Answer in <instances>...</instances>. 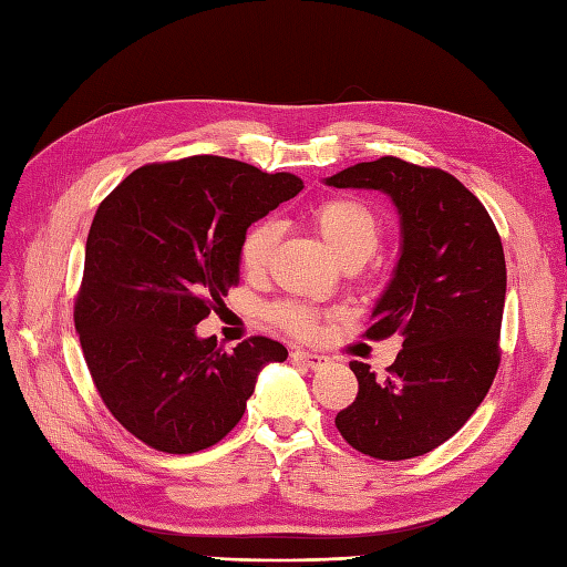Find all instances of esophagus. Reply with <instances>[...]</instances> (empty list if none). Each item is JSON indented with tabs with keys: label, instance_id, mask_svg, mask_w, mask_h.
<instances>
[{
	"label": "esophagus",
	"instance_id": "1",
	"mask_svg": "<svg viewBox=\"0 0 567 567\" xmlns=\"http://www.w3.org/2000/svg\"><path fill=\"white\" fill-rule=\"evenodd\" d=\"M292 358L297 360V362H305L309 370H321V367H326V364H331V360L326 358V354H319V352H307V350H297V352H292Z\"/></svg>",
	"mask_w": 567,
	"mask_h": 567
}]
</instances>
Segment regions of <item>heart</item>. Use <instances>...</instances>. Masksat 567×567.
Listing matches in <instances>:
<instances>
[{
  "instance_id": "obj_1",
  "label": "heart",
  "mask_w": 567,
  "mask_h": 567,
  "mask_svg": "<svg viewBox=\"0 0 567 567\" xmlns=\"http://www.w3.org/2000/svg\"><path fill=\"white\" fill-rule=\"evenodd\" d=\"M311 219L323 244L331 248V254L343 266H348V262H364L377 251L381 239L379 217L362 200H354V197H328V200L316 205ZM278 239V224L256 221L244 234L239 246L241 268L248 275H260L268 268ZM272 319L295 336H311L316 331V323H319V316L309 307L297 305V301H282V305L275 307Z\"/></svg>"
}]
</instances>
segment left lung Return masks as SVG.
<instances>
[{
	"instance_id": "left-lung-1",
	"label": "left lung",
	"mask_w": 567,
	"mask_h": 567,
	"mask_svg": "<svg viewBox=\"0 0 567 567\" xmlns=\"http://www.w3.org/2000/svg\"><path fill=\"white\" fill-rule=\"evenodd\" d=\"M326 186L381 190L401 219V256L367 338L399 333L403 350L386 377L350 362L360 391L336 427L367 456H423L464 427L495 379L503 241L478 197L442 168L381 156L338 171Z\"/></svg>"
}]
</instances>
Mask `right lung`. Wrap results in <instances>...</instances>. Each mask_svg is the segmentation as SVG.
<instances>
[{
	"instance_id": "right-lung-1",
	"label": "right lung",
	"mask_w": 567,
	"mask_h": 567,
	"mask_svg": "<svg viewBox=\"0 0 567 567\" xmlns=\"http://www.w3.org/2000/svg\"><path fill=\"white\" fill-rule=\"evenodd\" d=\"M301 188L295 174L203 154L142 166L99 205L74 328L105 408L152 450L217 444L262 367L287 360L278 340L224 352L195 326L239 282L246 229Z\"/></svg>"
}]
</instances>
